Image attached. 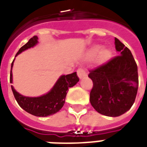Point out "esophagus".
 <instances>
[{
  "label": "esophagus",
  "instance_id": "esophagus-1",
  "mask_svg": "<svg viewBox=\"0 0 147 147\" xmlns=\"http://www.w3.org/2000/svg\"><path fill=\"white\" fill-rule=\"evenodd\" d=\"M77 74H78V76L79 78H82L84 77H85V76H87V72L82 68H79L77 70Z\"/></svg>",
  "mask_w": 147,
  "mask_h": 147
}]
</instances>
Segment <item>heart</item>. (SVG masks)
I'll return each mask as SVG.
<instances>
[{"label": "heart", "instance_id": "heart-1", "mask_svg": "<svg viewBox=\"0 0 147 147\" xmlns=\"http://www.w3.org/2000/svg\"><path fill=\"white\" fill-rule=\"evenodd\" d=\"M88 56L90 59L97 57L100 62H105L111 57V52L107 49H102V47L100 45H95L88 50Z\"/></svg>", "mask_w": 147, "mask_h": 147}]
</instances>
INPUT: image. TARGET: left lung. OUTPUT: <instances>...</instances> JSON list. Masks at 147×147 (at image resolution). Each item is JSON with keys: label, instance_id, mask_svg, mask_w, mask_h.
<instances>
[{"label": "left lung", "instance_id": "obj_1", "mask_svg": "<svg viewBox=\"0 0 147 147\" xmlns=\"http://www.w3.org/2000/svg\"><path fill=\"white\" fill-rule=\"evenodd\" d=\"M119 55L90 71V102L100 114L118 117L130 109L138 89L137 65L130 50L115 38Z\"/></svg>", "mask_w": 147, "mask_h": 147}]
</instances>
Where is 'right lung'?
<instances>
[{"instance_id":"1","label":"right lung","mask_w":147,"mask_h":147,"mask_svg":"<svg viewBox=\"0 0 147 147\" xmlns=\"http://www.w3.org/2000/svg\"><path fill=\"white\" fill-rule=\"evenodd\" d=\"M37 42L38 37L36 36H34L19 49L16 54V56L20 53H21L23 51L34 47ZM13 65V61L11 63V70H12ZM11 70L10 75V83H12ZM78 81L79 78H78L76 72L69 74L66 76H62L58 79L50 92L42 96L36 97V98L23 96L16 92V90L13 88L12 85H11V89L18 105L24 111H26L30 114H33L34 116L47 117L59 111V110L64 105L65 97L69 88L73 87Z\"/></svg>"}]
</instances>
